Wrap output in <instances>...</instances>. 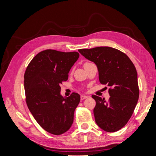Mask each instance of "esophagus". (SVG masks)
I'll return each instance as SVG.
<instances>
[{"mask_svg":"<svg viewBox=\"0 0 156 156\" xmlns=\"http://www.w3.org/2000/svg\"><path fill=\"white\" fill-rule=\"evenodd\" d=\"M88 98V96H85V95H82L81 96V100H84V99H86V98Z\"/></svg>","mask_w":156,"mask_h":156,"instance_id":"1","label":"esophagus"}]
</instances>
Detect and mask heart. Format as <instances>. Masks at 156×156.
<instances>
[{"instance_id":"b5f03b06","label":"heart","mask_w":156,"mask_h":156,"mask_svg":"<svg viewBox=\"0 0 156 156\" xmlns=\"http://www.w3.org/2000/svg\"><path fill=\"white\" fill-rule=\"evenodd\" d=\"M89 64V63H88V62H86V63H84V65H86V64Z\"/></svg>"}]
</instances>
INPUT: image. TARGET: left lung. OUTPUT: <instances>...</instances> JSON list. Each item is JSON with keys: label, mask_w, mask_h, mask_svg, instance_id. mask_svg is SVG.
Instances as JSON below:
<instances>
[{"label": "left lung", "mask_w": 156, "mask_h": 156, "mask_svg": "<svg viewBox=\"0 0 156 156\" xmlns=\"http://www.w3.org/2000/svg\"><path fill=\"white\" fill-rule=\"evenodd\" d=\"M87 59L95 63L99 80L110 88L109 100L93 95L96 102L94 115L97 125L107 132L122 128L137 103L139 89L134 64L125 53L110 47L79 49Z\"/></svg>", "instance_id": "8db88e82"}]
</instances>
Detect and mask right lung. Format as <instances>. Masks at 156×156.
<instances>
[{
	"label": "right lung",
	"instance_id": "add662e5",
	"mask_svg": "<svg viewBox=\"0 0 156 156\" xmlns=\"http://www.w3.org/2000/svg\"><path fill=\"white\" fill-rule=\"evenodd\" d=\"M79 57L77 52L48 49L30 61L24 75L26 102L32 116L46 131L53 135L66 132L73 122L80 95L60 94V84L66 81L70 69Z\"/></svg>",
	"mask_w": 156,
	"mask_h": 156
}]
</instances>
